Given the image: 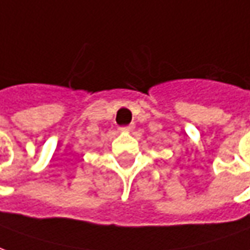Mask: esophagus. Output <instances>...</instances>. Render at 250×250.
I'll use <instances>...</instances> for the list:
<instances>
[{
    "instance_id": "34e87169",
    "label": "esophagus",
    "mask_w": 250,
    "mask_h": 250,
    "mask_svg": "<svg viewBox=\"0 0 250 250\" xmlns=\"http://www.w3.org/2000/svg\"><path fill=\"white\" fill-rule=\"evenodd\" d=\"M120 130H122V132H131V131L134 130V125H127V127H122Z\"/></svg>"
}]
</instances>
